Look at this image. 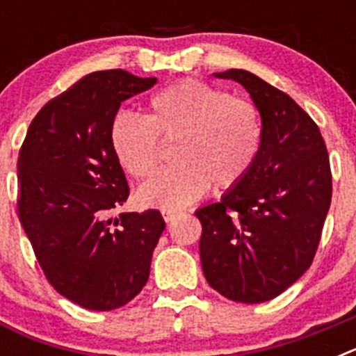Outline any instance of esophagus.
I'll use <instances>...</instances> for the list:
<instances>
[{"instance_id":"esophagus-1","label":"esophagus","mask_w":356,"mask_h":356,"mask_svg":"<svg viewBox=\"0 0 356 356\" xmlns=\"http://www.w3.org/2000/svg\"><path fill=\"white\" fill-rule=\"evenodd\" d=\"M162 216L163 219H165V222H171L172 219L178 216V212H176V210H162Z\"/></svg>"}]
</instances>
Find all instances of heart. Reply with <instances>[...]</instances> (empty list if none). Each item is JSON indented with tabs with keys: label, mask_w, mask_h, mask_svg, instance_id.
<instances>
[{
	"label": "heart",
	"mask_w": 356,
	"mask_h": 356,
	"mask_svg": "<svg viewBox=\"0 0 356 356\" xmlns=\"http://www.w3.org/2000/svg\"><path fill=\"white\" fill-rule=\"evenodd\" d=\"M257 106L200 80H181L149 97L146 118L121 112L110 124V146L121 168L137 180L155 175L162 143H178V162L143 185L146 207L178 210L210 188H229L251 171L262 147Z\"/></svg>",
	"instance_id": "obj_1"
}]
</instances>
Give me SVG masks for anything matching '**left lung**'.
Instances as JSON below:
<instances>
[{"label": "left lung", "instance_id": "1", "mask_svg": "<svg viewBox=\"0 0 356 356\" xmlns=\"http://www.w3.org/2000/svg\"><path fill=\"white\" fill-rule=\"evenodd\" d=\"M213 76L250 92L264 137L246 178L196 210L201 266L225 298L264 303L300 280L316 257L332 203L328 151L316 122L289 94L244 69Z\"/></svg>", "mask_w": 356, "mask_h": 356}]
</instances>
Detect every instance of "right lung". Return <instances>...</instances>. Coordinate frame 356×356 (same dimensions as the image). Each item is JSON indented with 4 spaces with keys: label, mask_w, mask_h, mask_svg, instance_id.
I'll return each mask as SVG.
<instances>
[{
    "label": "right lung",
    "mask_w": 356,
    "mask_h": 356,
    "mask_svg": "<svg viewBox=\"0 0 356 356\" xmlns=\"http://www.w3.org/2000/svg\"><path fill=\"white\" fill-rule=\"evenodd\" d=\"M155 83L122 69L90 72L39 110L19 151V221L53 289L87 310H114L143 291L165 228L159 210L114 217L130 188L110 124Z\"/></svg>",
    "instance_id": "obj_1"
}]
</instances>
